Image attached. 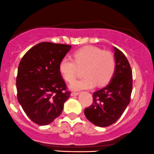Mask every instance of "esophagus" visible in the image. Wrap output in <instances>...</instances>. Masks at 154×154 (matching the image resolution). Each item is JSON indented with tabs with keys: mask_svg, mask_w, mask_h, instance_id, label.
Returning <instances> with one entry per match:
<instances>
[{
	"mask_svg": "<svg viewBox=\"0 0 154 154\" xmlns=\"http://www.w3.org/2000/svg\"><path fill=\"white\" fill-rule=\"evenodd\" d=\"M79 92H72L71 93V96H76V95L79 94Z\"/></svg>",
	"mask_w": 154,
	"mask_h": 154,
	"instance_id": "1",
	"label": "esophagus"
}]
</instances>
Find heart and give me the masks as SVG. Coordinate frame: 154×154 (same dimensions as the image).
I'll return each mask as SVG.
<instances>
[{
  "label": "heart",
  "mask_w": 154,
  "mask_h": 154,
  "mask_svg": "<svg viewBox=\"0 0 154 154\" xmlns=\"http://www.w3.org/2000/svg\"><path fill=\"white\" fill-rule=\"evenodd\" d=\"M74 60L63 57L59 63V72L65 81L71 82L79 72L83 70L82 79L69 85L73 91L92 88L96 85L103 86L109 83L115 72L116 60L109 51H103L94 46H85L73 54Z\"/></svg>",
  "instance_id": "b5f03b06"
}]
</instances>
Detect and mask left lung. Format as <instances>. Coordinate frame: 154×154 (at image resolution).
<instances>
[{"label":"left lung","mask_w":154,"mask_h":154,"mask_svg":"<svg viewBox=\"0 0 154 154\" xmlns=\"http://www.w3.org/2000/svg\"><path fill=\"white\" fill-rule=\"evenodd\" d=\"M113 49L116 69L112 80L105 88L94 92L93 103L85 109L86 118L99 127H106L115 123L131 100V66L123 53L116 47Z\"/></svg>","instance_id":"obj_1"}]
</instances>
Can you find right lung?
<instances>
[{
    "mask_svg": "<svg viewBox=\"0 0 154 154\" xmlns=\"http://www.w3.org/2000/svg\"><path fill=\"white\" fill-rule=\"evenodd\" d=\"M71 45L42 42L32 47L18 67V101L27 116L46 125L60 116L70 92L59 72V63Z\"/></svg>",
    "mask_w": 154,
    "mask_h": 154,
    "instance_id": "right-lung-1",
    "label": "right lung"
}]
</instances>
